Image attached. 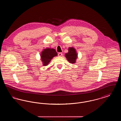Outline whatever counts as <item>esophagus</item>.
Listing matches in <instances>:
<instances>
[{"label": "esophagus", "instance_id": "esophagus-1", "mask_svg": "<svg viewBox=\"0 0 121 121\" xmlns=\"http://www.w3.org/2000/svg\"><path fill=\"white\" fill-rule=\"evenodd\" d=\"M62 55H63V53H62V52H59V53H58V56H62Z\"/></svg>", "mask_w": 121, "mask_h": 121}]
</instances>
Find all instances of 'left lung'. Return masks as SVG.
I'll return each mask as SVG.
<instances>
[{"label":"left lung","instance_id":"8db88e82","mask_svg":"<svg viewBox=\"0 0 121 121\" xmlns=\"http://www.w3.org/2000/svg\"><path fill=\"white\" fill-rule=\"evenodd\" d=\"M78 55L76 49L74 47H72L69 48L68 52L65 54V56L69 63L74 64L76 63V61L78 57Z\"/></svg>","mask_w":121,"mask_h":121}]
</instances>
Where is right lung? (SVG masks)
I'll return each instance as SVG.
<instances>
[{
  "label": "right lung",
  "instance_id": "add662e5",
  "mask_svg": "<svg viewBox=\"0 0 121 121\" xmlns=\"http://www.w3.org/2000/svg\"><path fill=\"white\" fill-rule=\"evenodd\" d=\"M58 56V53L55 49L47 48L41 52L40 59L43 66H48L51 61L52 58Z\"/></svg>",
  "mask_w": 121,
  "mask_h": 121
}]
</instances>
